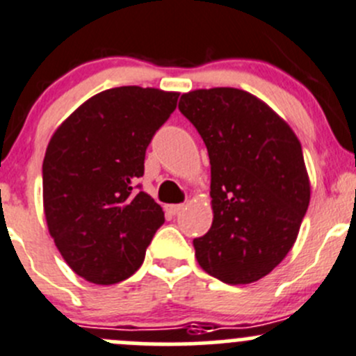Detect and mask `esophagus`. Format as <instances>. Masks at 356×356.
<instances>
[{"instance_id": "obj_1", "label": "esophagus", "mask_w": 356, "mask_h": 356, "mask_svg": "<svg viewBox=\"0 0 356 356\" xmlns=\"http://www.w3.org/2000/svg\"><path fill=\"white\" fill-rule=\"evenodd\" d=\"M181 209H183V204H170V206H166V211L170 214H173V216L175 214H178Z\"/></svg>"}]
</instances>
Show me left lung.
I'll list each match as a JSON object with an SVG mask.
<instances>
[{
	"instance_id": "obj_1",
	"label": "left lung",
	"mask_w": 356,
	"mask_h": 356,
	"mask_svg": "<svg viewBox=\"0 0 356 356\" xmlns=\"http://www.w3.org/2000/svg\"><path fill=\"white\" fill-rule=\"evenodd\" d=\"M178 108L211 164L213 225L193 238L197 261L225 284L256 282L286 258L308 209L301 143L265 102L237 88L188 91Z\"/></svg>"
}]
</instances>
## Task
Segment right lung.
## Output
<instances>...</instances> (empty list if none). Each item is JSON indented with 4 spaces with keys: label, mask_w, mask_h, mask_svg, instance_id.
<instances>
[{
    "label": "right lung",
    "mask_w": 356,
    "mask_h": 356,
    "mask_svg": "<svg viewBox=\"0 0 356 356\" xmlns=\"http://www.w3.org/2000/svg\"><path fill=\"white\" fill-rule=\"evenodd\" d=\"M179 93L121 86L88 98L51 136L43 161L48 232L67 265L111 286L142 266L164 211L136 190L154 133Z\"/></svg>",
    "instance_id": "1"
}]
</instances>
